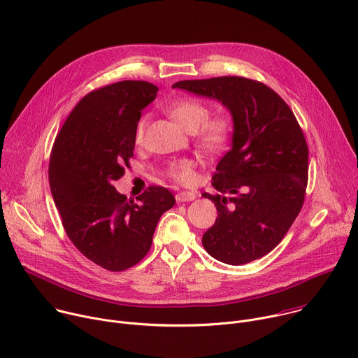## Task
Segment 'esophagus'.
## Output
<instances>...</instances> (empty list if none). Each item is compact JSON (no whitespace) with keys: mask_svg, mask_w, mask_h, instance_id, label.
Returning <instances> with one entry per match:
<instances>
[{"mask_svg":"<svg viewBox=\"0 0 358 358\" xmlns=\"http://www.w3.org/2000/svg\"><path fill=\"white\" fill-rule=\"evenodd\" d=\"M195 196H196V194L194 191H180L176 194L177 202H188V201L195 199Z\"/></svg>","mask_w":358,"mask_h":358,"instance_id":"obj_1","label":"esophagus"}]
</instances>
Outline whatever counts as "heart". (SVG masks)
<instances>
[{
    "label": "heart",
    "instance_id": "obj_1",
    "mask_svg": "<svg viewBox=\"0 0 358 358\" xmlns=\"http://www.w3.org/2000/svg\"><path fill=\"white\" fill-rule=\"evenodd\" d=\"M169 115L187 131H191L194 141L207 151L224 150L232 134V123L225 115L210 116L208 106L195 97H180L174 100L167 108ZM147 126V116H143L134 133L136 143H141L144 130ZM166 174L184 185H189L195 181V162L191 159H182L171 162L166 167Z\"/></svg>",
    "mask_w": 358,
    "mask_h": 358
}]
</instances>
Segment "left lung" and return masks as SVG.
Listing matches in <instances>:
<instances>
[{
	"label": "left lung",
	"instance_id": "left-lung-1",
	"mask_svg": "<svg viewBox=\"0 0 358 358\" xmlns=\"http://www.w3.org/2000/svg\"><path fill=\"white\" fill-rule=\"evenodd\" d=\"M173 87L220 100L234 120L232 148L203 192L217 207L202 245L220 262L243 265L269 253L299 215L308 187L309 148L286 101L241 76L180 80Z\"/></svg>",
	"mask_w": 358,
	"mask_h": 358
}]
</instances>
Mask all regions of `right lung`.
<instances>
[{
    "instance_id": "1",
    "label": "right lung",
    "mask_w": 358,
    "mask_h": 358,
    "mask_svg": "<svg viewBox=\"0 0 358 358\" xmlns=\"http://www.w3.org/2000/svg\"><path fill=\"white\" fill-rule=\"evenodd\" d=\"M159 87L122 80L92 90L59 130L49 159V185L72 243L112 272L138 264L151 248L160 217L174 195L150 185L127 199L112 185L130 167L136 126Z\"/></svg>"
}]
</instances>
